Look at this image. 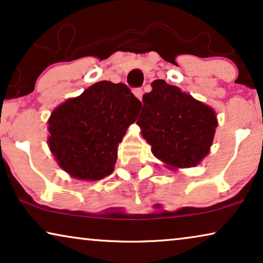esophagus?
Wrapping results in <instances>:
<instances>
[{"mask_svg":"<svg viewBox=\"0 0 263 263\" xmlns=\"http://www.w3.org/2000/svg\"><path fill=\"white\" fill-rule=\"evenodd\" d=\"M133 92H134V96L136 97V98L141 100V98H142V95H143V91H142V88H135L134 91H133Z\"/></svg>","mask_w":263,"mask_h":263,"instance_id":"obj_1","label":"esophagus"}]
</instances>
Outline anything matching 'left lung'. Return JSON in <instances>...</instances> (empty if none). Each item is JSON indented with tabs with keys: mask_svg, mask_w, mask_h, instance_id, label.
<instances>
[{
	"mask_svg": "<svg viewBox=\"0 0 263 263\" xmlns=\"http://www.w3.org/2000/svg\"><path fill=\"white\" fill-rule=\"evenodd\" d=\"M136 124L152 153L171 167L195 166L210 153L218 125L214 110L164 80L142 97Z\"/></svg>",
	"mask_w": 263,
	"mask_h": 263,
	"instance_id": "left-lung-1",
	"label": "left lung"
}]
</instances>
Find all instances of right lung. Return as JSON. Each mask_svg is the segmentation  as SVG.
Segmentation results:
<instances>
[{
	"label": "right lung",
	"instance_id": "right-lung-1",
	"mask_svg": "<svg viewBox=\"0 0 263 263\" xmlns=\"http://www.w3.org/2000/svg\"><path fill=\"white\" fill-rule=\"evenodd\" d=\"M140 107L141 102L127 85L97 82L52 111L49 148L73 178L99 181L112 174L118 143Z\"/></svg>",
	"mask_w": 263,
	"mask_h": 263
}]
</instances>
